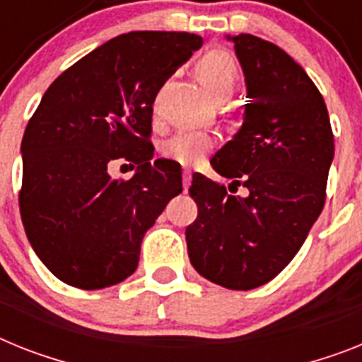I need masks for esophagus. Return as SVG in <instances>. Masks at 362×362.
Segmentation results:
<instances>
[{
	"label": "esophagus",
	"instance_id": "esophagus-1",
	"mask_svg": "<svg viewBox=\"0 0 362 362\" xmlns=\"http://www.w3.org/2000/svg\"><path fill=\"white\" fill-rule=\"evenodd\" d=\"M182 182H184V189H187L191 184V171L189 169H184V173H182Z\"/></svg>",
	"mask_w": 362,
	"mask_h": 362
}]
</instances>
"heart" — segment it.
<instances>
[{
    "label": "heart",
    "instance_id": "obj_1",
    "mask_svg": "<svg viewBox=\"0 0 362 362\" xmlns=\"http://www.w3.org/2000/svg\"><path fill=\"white\" fill-rule=\"evenodd\" d=\"M197 75L215 101H224L235 90L239 69L232 54L215 49L199 60ZM214 136L204 130H180L162 145V154L182 165H193L214 147Z\"/></svg>",
    "mask_w": 362,
    "mask_h": 362
}]
</instances>
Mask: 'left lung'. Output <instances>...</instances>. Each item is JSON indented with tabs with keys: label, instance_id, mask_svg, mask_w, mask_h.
<instances>
[{
	"label": "left lung",
	"instance_id": "obj_1",
	"mask_svg": "<svg viewBox=\"0 0 362 362\" xmlns=\"http://www.w3.org/2000/svg\"><path fill=\"white\" fill-rule=\"evenodd\" d=\"M226 38L245 73L248 105L241 129L211 167L243 184L248 197L228 195L217 182L193 175L189 195L199 215L186 241L200 276L250 291L276 278L308 238L326 202L335 145L326 103L300 64L257 36Z\"/></svg>",
	"mask_w": 362,
	"mask_h": 362
}]
</instances>
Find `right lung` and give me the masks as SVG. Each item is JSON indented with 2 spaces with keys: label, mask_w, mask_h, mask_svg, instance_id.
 Returning a JSON list of instances; mask_svg holds the SVG:
<instances>
[{
  "label": "right lung",
  "mask_w": 362,
  "mask_h": 362,
  "mask_svg": "<svg viewBox=\"0 0 362 362\" xmlns=\"http://www.w3.org/2000/svg\"><path fill=\"white\" fill-rule=\"evenodd\" d=\"M202 45L191 33L132 31L47 88L21 139L20 214L33 250L64 284L105 289L138 267L148 228L182 193L180 163L148 141L160 88ZM115 161L136 165L114 181Z\"/></svg>",
  "instance_id": "obj_1"
}]
</instances>
